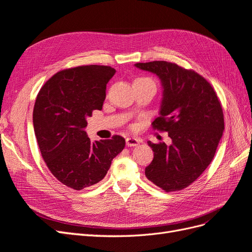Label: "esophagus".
Masks as SVG:
<instances>
[{"instance_id": "obj_1", "label": "esophagus", "mask_w": 252, "mask_h": 252, "mask_svg": "<svg viewBox=\"0 0 252 252\" xmlns=\"http://www.w3.org/2000/svg\"><path fill=\"white\" fill-rule=\"evenodd\" d=\"M140 143H141V141L138 140V139H134V138H127L126 139V145H127L128 147L138 146Z\"/></svg>"}]
</instances>
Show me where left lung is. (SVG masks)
<instances>
[{
  "label": "left lung",
  "mask_w": 252,
  "mask_h": 252,
  "mask_svg": "<svg viewBox=\"0 0 252 252\" xmlns=\"http://www.w3.org/2000/svg\"><path fill=\"white\" fill-rule=\"evenodd\" d=\"M134 66L161 81L159 117L152 126L171 139L169 146L148 142L154 159L145 174L167 192L182 190L200 177L216 155L224 131L222 106L215 89L193 70L165 61Z\"/></svg>",
  "instance_id": "8db88e82"
}]
</instances>
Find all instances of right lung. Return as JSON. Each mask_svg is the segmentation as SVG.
I'll return each mask as SVG.
<instances>
[{"label":"right lung","mask_w":252,"mask_h":252,"mask_svg":"<svg viewBox=\"0 0 252 252\" xmlns=\"http://www.w3.org/2000/svg\"><path fill=\"white\" fill-rule=\"evenodd\" d=\"M116 73L109 66L87 65L56 73L41 88L33 108V128L42 157L64 185L82 190L102 181L125 139L91 142L87 118L101 110L106 85Z\"/></svg>","instance_id":"add662e5"}]
</instances>
